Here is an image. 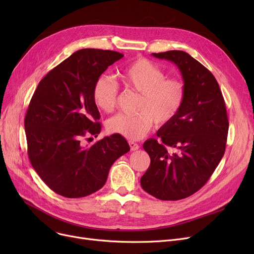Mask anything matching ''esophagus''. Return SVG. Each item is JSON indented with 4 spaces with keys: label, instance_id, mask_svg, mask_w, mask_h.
Returning <instances> with one entry per match:
<instances>
[{
    "label": "esophagus",
    "instance_id": "1",
    "mask_svg": "<svg viewBox=\"0 0 254 254\" xmlns=\"http://www.w3.org/2000/svg\"><path fill=\"white\" fill-rule=\"evenodd\" d=\"M128 144H129V147H130V149L132 150V151H135V150H138L139 149V144H137L136 142H134V141H129L128 142Z\"/></svg>",
    "mask_w": 254,
    "mask_h": 254
}]
</instances>
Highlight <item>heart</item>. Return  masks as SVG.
Segmentation results:
<instances>
[{
  "label": "heart",
  "instance_id": "1",
  "mask_svg": "<svg viewBox=\"0 0 254 254\" xmlns=\"http://www.w3.org/2000/svg\"><path fill=\"white\" fill-rule=\"evenodd\" d=\"M127 89L140 93L137 114H117L107 122L112 134L129 140L143 138L151 129L170 124L181 110L186 87L177 78H166L165 72L147 59H137L119 73ZM118 86L108 76L99 77L92 88V99L99 109L112 112L117 104Z\"/></svg>",
  "mask_w": 254,
  "mask_h": 254
}]
</instances>
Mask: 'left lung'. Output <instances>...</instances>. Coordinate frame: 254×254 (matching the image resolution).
Masks as SVG:
<instances>
[{
    "label": "left lung",
    "mask_w": 254,
    "mask_h": 254,
    "mask_svg": "<svg viewBox=\"0 0 254 254\" xmlns=\"http://www.w3.org/2000/svg\"><path fill=\"white\" fill-rule=\"evenodd\" d=\"M152 56L178 66L186 96L177 116L157 130L159 142H144L150 166L141 186L158 199L177 201L202 189L215 171L225 151L229 119L216 79L201 63L181 50Z\"/></svg>",
    "instance_id": "left-lung-1"
}]
</instances>
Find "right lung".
<instances>
[{
	"label": "right lung",
	"instance_id": "right-lung-1",
	"mask_svg": "<svg viewBox=\"0 0 254 254\" xmlns=\"http://www.w3.org/2000/svg\"><path fill=\"white\" fill-rule=\"evenodd\" d=\"M124 55L112 50L74 52L40 81L24 118L31 164L48 188L64 197H83L101 190L118 157L129 151L127 140L98 137L100 113L92 99L96 80Z\"/></svg>",
	"mask_w": 254,
	"mask_h": 254
}]
</instances>
